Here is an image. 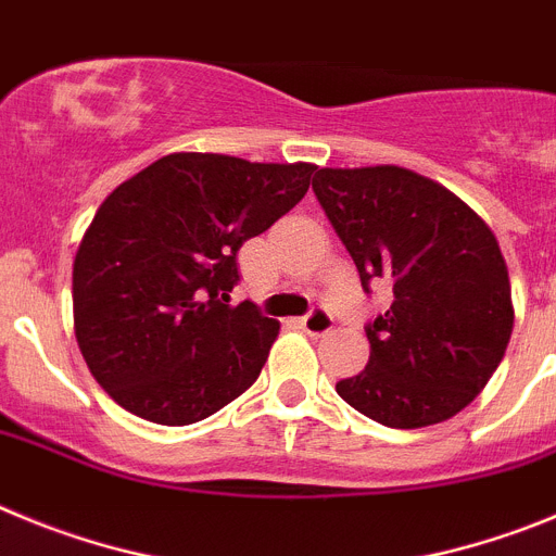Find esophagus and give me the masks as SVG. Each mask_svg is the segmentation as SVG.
Segmentation results:
<instances>
[{
    "label": "esophagus",
    "instance_id": "34e87169",
    "mask_svg": "<svg viewBox=\"0 0 556 556\" xmlns=\"http://www.w3.org/2000/svg\"><path fill=\"white\" fill-rule=\"evenodd\" d=\"M299 327H302L307 334H313V338H324L327 332H332V315H329L324 307H313L307 315H304L302 321H299Z\"/></svg>",
    "mask_w": 556,
    "mask_h": 556
}]
</instances>
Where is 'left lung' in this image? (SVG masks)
I'll return each instance as SVG.
<instances>
[{"instance_id": "8db88e82", "label": "left lung", "mask_w": 556, "mask_h": 556, "mask_svg": "<svg viewBox=\"0 0 556 556\" xmlns=\"http://www.w3.org/2000/svg\"><path fill=\"white\" fill-rule=\"evenodd\" d=\"M313 191L368 290L393 302L368 324L371 357L334 384L357 413L421 429L468 407L513 334V290L496 235L459 197L402 166L318 168Z\"/></svg>"}]
</instances>
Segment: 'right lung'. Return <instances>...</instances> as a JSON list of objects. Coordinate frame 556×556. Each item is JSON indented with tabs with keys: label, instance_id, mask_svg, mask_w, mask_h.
I'll list each match as a JSON object with an SVG mask.
<instances>
[{
	"label": "right lung",
	"instance_id": "obj_1",
	"mask_svg": "<svg viewBox=\"0 0 556 556\" xmlns=\"http://www.w3.org/2000/svg\"><path fill=\"white\" fill-rule=\"evenodd\" d=\"M313 172L174 152L99 204L74 257V334L113 402L185 427L252 388L279 321L227 304L235 254L302 202Z\"/></svg>",
	"mask_w": 556,
	"mask_h": 556
}]
</instances>
